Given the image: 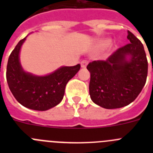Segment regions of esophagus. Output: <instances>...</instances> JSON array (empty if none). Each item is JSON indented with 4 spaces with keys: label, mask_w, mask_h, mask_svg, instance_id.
Instances as JSON below:
<instances>
[{
    "label": "esophagus",
    "mask_w": 153,
    "mask_h": 153,
    "mask_svg": "<svg viewBox=\"0 0 153 153\" xmlns=\"http://www.w3.org/2000/svg\"><path fill=\"white\" fill-rule=\"evenodd\" d=\"M81 67L82 68H86V66H87V64H88V61L87 60H83V61L81 62Z\"/></svg>",
    "instance_id": "obj_1"
}]
</instances>
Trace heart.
Listing matches in <instances>:
<instances>
[{
  "mask_svg": "<svg viewBox=\"0 0 153 153\" xmlns=\"http://www.w3.org/2000/svg\"><path fill=\"white\" fill-rule=\"evenodd\" d=\"M110 44H111V40L110 39H102V40L99 42L97 46L100 48H105V47H108Z\"/></svg>",
  "mask_w": 153,
  "mask_h": 153,
  "instance_id": "heart-1",
  "label": "heart"
}]
</instances>
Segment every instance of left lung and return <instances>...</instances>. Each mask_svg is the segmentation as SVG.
I'll return each mask as SVG.
<instances>
[{
	"mask_svg": "<svg viewBox=\"0 0 153 153\" xmlns=\"http://www.w3.org/2000/svg\"><path fill=\"white\" fill-rule=\"evenodd\" d=\"M130 44L120 47L106 60L87 65L92 101L105 109L129 105L143 90L148 74V61L143 44L128 30Z\"/></svg>",
	"mask_w": 153,
	"mask_h": 153,
	"instance_id": "1",
	"label": "left lung"
}]
</instances>
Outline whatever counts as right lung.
I'll return each mask as SVG.
<instances>
[{
	"label": "right lung",
	"instance_id": "1",
	"mask_svg": "<svg viewBox=\"0 0 153 153\" xmlns=\"http://www.w3.org/2000/svg\"><path fill=\"white\" fill-rule=\"evenodd\" d=\"M27 36L19 41L9 56L7 81L13 97L22 106L45 111L61 102L66 85L79 71L80 65L61 67L46 76H36L24 71L20 62V51Z\"/></svg>",
	"mask_w": 153,
	"mask_h": 153
}]
</instances>
